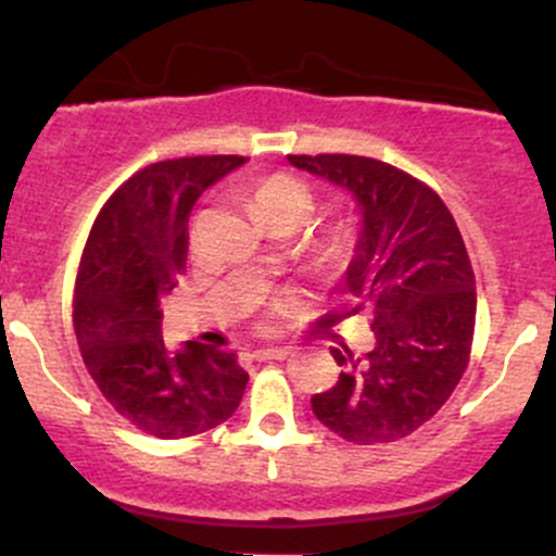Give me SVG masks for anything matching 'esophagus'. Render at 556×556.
<instances>
[{"label":"esophagus","mask_w":556,"mask_h":556,"mask_svg":"<svg viewBox=\"0 0 556 556\" xmlns=\"http://www.w3.org/2000/svg\"><path fill=\"white\" fill-rule=\"evenodd\" d=\"M288 355H290V350H277V346H271V350H255V352H252V357H255V361H261V363L285 361Z\"/></svg>","instance_id":"esophagus-1"}]
</instances>
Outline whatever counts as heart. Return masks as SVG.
Returning <instances> with one entry per match:
<instances>
[{"mask_svg":"<svg viewBox=\"0 0 556 556\" xmlns=\"http://www.w3.org/2000/svg\"><path fill=\"white\" fill-rule=\"evenodd\" d=\"M312 201L309 185L290 174H268V177L257 179L252 188V204L263 220L282 215H295L304 220L312 212Z\"/></svg>","mask_w":556,"mask_h":556,"instance_id":"obj_1","label":"heart"}]
</instances>
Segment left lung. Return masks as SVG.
<instances>
[{"instance_id":"obj_1","label":"left lung","mask_w":556,"mask_h":556,"mask_svg":"<svg viewBox=\"0 0 556 556\" xmlns=\"http://www.w3.org/2000/svg\"><path fill=\"white\" fill-rule=\"evenodd\" d=\"M355 195L363 215L346 268L352 312L371 314L366 357L330 346L339 382L312 412L355 444H387L428 422L463 379L476 325V277L452 212L430 185L366 155H288Z\"/></svg>"}]
</instances>
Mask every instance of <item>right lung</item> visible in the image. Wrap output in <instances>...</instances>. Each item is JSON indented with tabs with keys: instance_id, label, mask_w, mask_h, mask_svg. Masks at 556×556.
I'll list each match as a JSON object with an SVG mask.
<instances>
[{
	"instance_id": "obj_1",
	"label": "right lung",
	"mask_w": 556,
	"mask_h": 556,
	"mask_svg": "<svg viewBox=\"0 0 556 556\" xmlns=\"http://www.w3.org/2000/svg\"><path fill=\"white\" fill-rule=\"evenodd\" d=\"M242 155L159 161L106 199L83 247L72 319L83 363L126 422L155 439H190L239 408L247 371L233 352L188 341L169 352L161 299L188 257L195 199Z\"/></svg>"
}]
</instances>
